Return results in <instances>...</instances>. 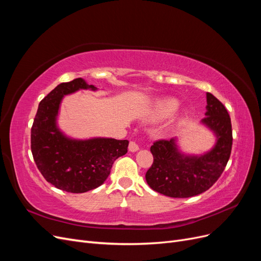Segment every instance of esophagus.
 Listing matches in <instances>:
<instances>
[{"mask_svg": "<svg viewBox=\"0 0 261 261\" xmlns=\"http://www.w3.org/2000/svg\"><path fill=\"white\" fill-rule=\"evenodd\" d=\"M128 150L130 152H136L139 150V146L137 143H135V141H130L129 146H128Z\"/></svg>", "mask_w": 261, "mask_h": 261, "instance_id": "esophagus-1", "label": "esophagus"}]
</instances>
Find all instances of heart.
<instances>
[{
  "instance_id": "1",
  "label": "heart",
  "mask_w": 261,
  "mask_h": 261,
  "mask_svg": "<svg viewBox=\"0 0 261 261\" xmlns=\"http://www.w3.org/2000/svg\"><path fill=\"white\" fill-rule=\"evenodd\" d=\"M179 108V101L175 98H163L154 102L151 110L149 112V118L153 122L164 121L167 118L171 117L174 114ZM186 118V114L183 113L181 115L175 118V124H179Z\"/></svg>"
}]
</instances>
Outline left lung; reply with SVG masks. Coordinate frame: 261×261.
Segmentation results:
<instances>
[{
	"label": "left lung",
	"mask_w": 261,
	"mask_h": 261,
	"mask_svg": "<svg viewBox=\"0 0 261 261\" xmlns=\"http://www.w3.org/2000/svg\"><path fill=\"white\" fill-rule=\"evenodd\" d=\"M207 112L201 124L216 137V144L201 154L180 151L177 139L158 140L150 148L153 163L146 180L153 191L173 198H188L206 192L224 171L232 150V124L225 107L207 92Z\"/></svg>",
	"instance_id": "1"
}]
</instances>
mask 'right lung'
Returning <instances> with one entry per match:
<instances>
[{"mask_svg": "<svg viewBox=\"0 0 261 261\" xmlns=\"http://www.w3.org/2000/svg\"><path fill=\"white\" fill-rule=\"evenodd\" d=\"M96 91L83 78L62 83L39 103L31 127V152L43 177L62 191L86 193L102 185L114 161L127 152L128 140L93 137L75 139L58 126L61 102L78 90Z\"/></svg>", "mask_w": 261, "mask_h": 261, "instance_id": "obj_1", "label": "right lung"}]
</instances>
